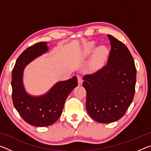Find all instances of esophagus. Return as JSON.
<instances>
[{
    "mask_svg": "<svg viewBox=\"0 0 151 151\" xmlns=\"http://www.w3.org/2000/svg\"><path fill=\"white\" fill-rule=\"evenodd\" d=\"M78 85H82V84H83V78H82V76H78Z\"/></svg>",
    "mask_w": 151,
    "mask_h": 151,
    "instance_id": "obj_1",
    "label": "esophagus"
}]
</instances>
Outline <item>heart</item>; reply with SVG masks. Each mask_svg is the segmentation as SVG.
Segmentation results:
<instances>
[{"mask_svg":"<svg viewBox=\"0 0 151 151\" xmlns=\"http://www.w3.org/2000/svg\"><path fill=\"white\" fill-rule=\"evenodd\" d=\"M94 48V44L93 42H89L85 47V53L90 54L93 51ZM109 55V51L106 47L101 46L98 47L94 51L93 58H92L91 66L92 69L97 70L103 65L107 59Z\"/></svg>","mask_w":151,"mask_h":151,"instance_id":"obj_1","label":"heart"}]
</instances>
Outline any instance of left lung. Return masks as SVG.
<instances>
[{
	"label": "left lung",
	"instance_id": "left-lung-1",
	"mask_svg": "<svg viewBox=\"0 0 151 151\" xmlns=\"http://www.w3.org/2000/svg\"><path fill=\"white\" fill-rule=\"evenodd\" d=\"M111 48L108 63L101 69L83 76L86 107L95 121L111 123L124 115L133 100L137 70L124 43L108 35Z\"/></svg>",
	"mask_w": 151,
	"mask_h": 151
}]
</instances>
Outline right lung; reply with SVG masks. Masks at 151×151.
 Instances as JSON below:
<instances>
[{
    "mask_svg": "<svg viewBox=\"0 0 151 151\" xmlns=\"http://www.w3.org/2000/svg\"><path fill=\"white\" fill-rule=\"evenodd\" d=\"M48 50L47 42L35 43L22 52L17 58L12 71V99L14 106L22 119L35 127H47L59 119L64 104L69 93L78 85L73 76L53 86L45 95L32 97L25 92L22 86L24 66Z\"/></svg>",
    "mask_w": 151,
    "mask_h": 151,
    "instance_id": "add662e5",
    "label": "right lung"
}]
</instances>
